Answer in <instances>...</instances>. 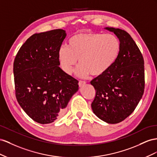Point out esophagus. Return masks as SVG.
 I'll list each match as a JSON object with an SVG mask.
<instances>
[{
	"label": "esophagus",
	"instance_id": "esophagus-1",
	"mask_svg": "<svg viewBox=\"0 0 157 157\" xmlns=\"http://www.w3.org/2000/svg\"><path fill=\"white\" fill-rule=\"evenodd\" d=\"M86 82H85V81H82V80H79V83H78L79 86V87H82V86H83V85L86 84Z\"/></svg>",
	"mask_w": 157,
	"mask_h": 157
}]
</instances>
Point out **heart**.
<instances>
[{
	"label": "heart",
	"instance_id": "1",
	"mask_svg": "<svg viewBox=\"0 0 157 157\" xmlns=\"http://www.w3.org/2000/svg\"><path fill=\"white\" fill-rule=\"evenodd\" d=\"M120 41L116 35L97 32H83L74 35L68 40V46L62 45L59 59L67 74L73 71L79 63L76 74L85 77L104 74L113 65L120 51Z\"/></svg>",
	"mask_w": 157,
	"mask_h": 157
}]
</instances>
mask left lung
Returning <instances> with one entry per match:
<instances>
[{
    "label": "left lung",
    "instance_id": "obj_1",
    "mask_svg": "<svg viewBox=\"0 0 157 157\" xmlns=\"http://www.w3.org/2000/svg\"><path fill=\"white\" fill-rule=\"evenodd\" d=\"M105 29L118 37L120 51L110 68L91 81L96 91L91 108L104 122L117 124L133 113L144 93V60L140 48L126 31Z\"/></svg>",
    "mask_w": 157,
    "mask_h": 157
}]
</instances>
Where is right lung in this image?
<instances>
[{
  "mask_svg": "<svg viewBox=\"0 0 157 157\" xmlns=\"http://www.w3.org/2000/svg\"><path fill=\"white\" fill-rule=\"evenodd\" d=\"M66 36L61 29L35 33L14 59L16 99L25 113L39 124L61 118L78 90V80L59 67V51Z\"/></svg>",
  "mask_w": 157,
  "mask_h": 157,
  "instance_id": "right-lung-1",
  "label": "right lung"
}]
</instances>
